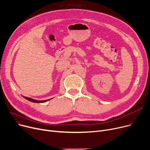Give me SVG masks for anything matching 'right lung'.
<instances>
[{"label": "right lung", "mask_w": 150, "mask_h": 150, "mask_svg": "<svg viewBox=\"0 0 150 150\" xmlns=\"http://www.w3.org/2000/svg\"><path fill=\"white\" fill-rule=\"evenodd\" d=\"M23 98L25 99H26V100H28L29 101H31L32 102H34V103H43V102H45L50 99H48V100H34V99H33L31 98H26V97H25L23 96Z\"/></svg>", "instance_id": "add662e5"}]
</instances>
